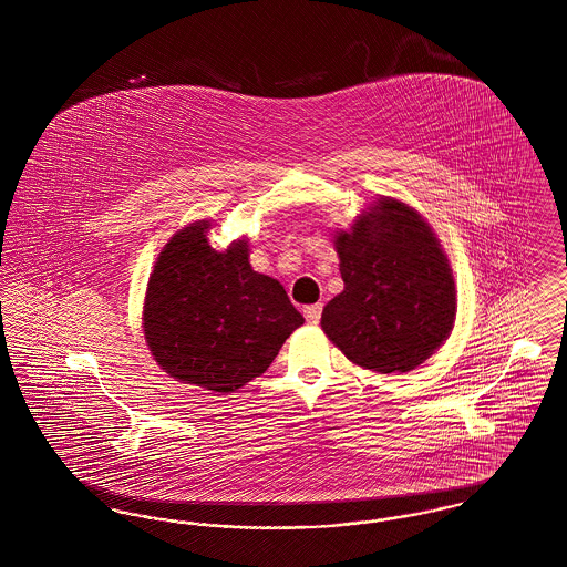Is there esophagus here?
Segmentation results:
<instances>
[{
	"instance_id": "1",
	"label": "esophagus",
	"mask_w": 567,
	"mask_h": 567,
	"mask_svg": "<svg viewBox=\"0 0 567 567\" xmlns=\"http://www.w3.org/2000/svg\"><path fill=\"white\" fill-rule=\"evenodd\" d=\"M321 315H323V306H321V303H312V306H306V308H303V317H306L308 323H319V321H321Z\"/></svg>"
}]
</instances>
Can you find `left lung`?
Returning <instances> with one entry per match:
<instances>
[{
  "label": "left lung",
  "mask_w": 567,
  "mask_h": 567,
  "mask_svg": "<svg viewBox=\"0 0 567 567\" xmlns=\"http://www.w3.org/2000/svg\"><path fill=\"white\" fill-rule=\"evenodd\" d=\"M344 291L324 306L321 327L352 363L410 372L455 323V280L430 225L382 199L336 238Z\"/></svg>",
  "instance_id": "8db88e82"
}]
</instances>
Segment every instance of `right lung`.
<instances>
[{
  "instance_id": "obj_1",
  "label": "right lung",
  "mask_w": 567,
  "mask_h": 567,
  "mask_svg": "<svg viewBox=\"0 0 567 567\" xmlns=\"http://www.w3.org/2000/svg\"><path fill=\"white\" fill-rule=\"evenodd\" d=\"M208 220L165 244L148 280L144 333L169 377L215 393H234L264 374L303 323L278 280L248 264L244 240L218 252Z\"/></svg>"
}]
</instances>
